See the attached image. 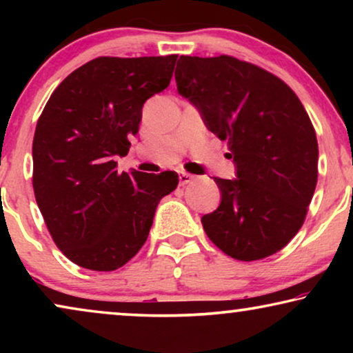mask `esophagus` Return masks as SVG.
Returning a JSON list of instances; mask_svg holds the SVG:
<instances>
[{
  "label": "esophagus",
  "instance_id": "obj_1",
  "mask_svg": "<svg viewBox=\"0 0 353 353\" xmlns=\"http://www.w3.org/2000/svg\"><path fill=\"white\" fill-rule=\"evenodd\" d=\"M194 175H191V173H186V172H181L180 173V185L185 186V185H190V183L194 180Z\"/></svg>",
  "mask_w": 353,
  "mask_h": 353
}]
</instances>
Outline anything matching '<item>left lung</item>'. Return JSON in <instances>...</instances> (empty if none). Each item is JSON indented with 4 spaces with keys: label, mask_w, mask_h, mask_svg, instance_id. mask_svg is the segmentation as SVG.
Wrapping results in <instances>:
<instances>
[{
    "label": "left lung",
    "mask_w": 353,
    "mask_h": 353,
    "mask_svg": "<svg viewBox=\"0 0 353 353\" xmlns=\"http://www.w3.org/2000/svg\"><path fill=\"white\" fill-rule=\"evenodd\" d=\"M176 88L228 141L234 180L214 178L219 209L202 216L226 255L252 262L281 250L305 220L318 180L315 128L276 75L231 56H180Z\"/></svg>",
    "instance_id": "obj_1"
}]
</instances>
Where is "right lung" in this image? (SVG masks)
I'll list each match as a JSON object with an SVG mask.
<instances>
[{
	"instance_id": "1",
	"label": "right lung",
	"mask_w": 353,
	"mask_h": 353,
	"mask_svg": "<svg viewBox=\"0 0 353 353\" xmlns=\"http://www.w3.org/2000/svg\"><path fill=\"white\" fill-rule=\"evenodd\" d=\"M176 54L96 57L52 91L33 137V191L52 241L79 267L114 272L146 243L175 172L119 173L143 104L170 85Z\"/></svg>"
}]
</instances>
